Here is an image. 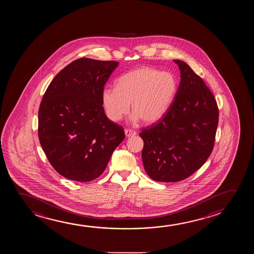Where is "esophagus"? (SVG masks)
Segmentation results:
<instances>
[{
	"label": "esophagus",
	"mask_w": 254,
	"mask_h": 254,
	"mask_svg": "<svg viewBox=\"0 0 254 254\" xmlns=\"http://www.w3.org/2000/svg\"><path fill=\"white\" fill-rule=\"evenodd\" d=\"M136 132L130 130V129H126L125 130V134L127 137L134 136V135H136Z\"/></svg>",
	"instance_id": "1"
}]
</instances>
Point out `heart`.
<instances>
[{"label":"heart","mask_w":254,"mask_h":254,"mask_svg":"<svg viewBox=\"0 0 254 254\" xmlns=\"http://www.w3.org/2000/svg\"><path fill=\"white\" fill-rule=\"evenodd\" d=\"M177 88L172 74L151 67H139L119 77L117 87H105L101 100L107 117L113 122H119L127 114L132 104V122L140 119L145 124H153L166 114Z\"/></svg>","instance_id":"b5f03b06"}]
</instances>
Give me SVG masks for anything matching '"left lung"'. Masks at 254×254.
I'll list each match as a JSON object with an SVG mask.
<instances>
[{
  "label": "left lung",
  "instance_id": "1",
  "mask_svg": "<svg viewBox=\"0 0 254 254\" xmlns=\"http://www.w3.org/2000/svg\"><path fill=\"white\" fill-rule=\"evenodd\" d=\"M181 81L175 99L156 124L142 129L144 169L153 180H184L200 169L213 149L218 108L210 89L186 63L174 60Z\"/></svg>",
  "mask_w": 254,
  "mask_h": 254
}]
</instances>
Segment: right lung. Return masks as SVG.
Returning <instances> with one entry per match:
<instances>
[{
  "label": "right lung",
  "mask_w": 254,
  "mask_h": 254,
  "mask_svg": "<svg viewBox=\"0 0 254 254\" xmlns=\"http://www.w3.org/2000/svg\"><path fill=\"white\" fill-rule=\"evenodd\" d=\"M115 61L77 59L60 70L38 111V137L49 162L61 176L77 182L103 173L125 138L122 127L105 114L101 92Z\"/></svg>",
  "instance_id": "obj_1"
}]
</instances>
